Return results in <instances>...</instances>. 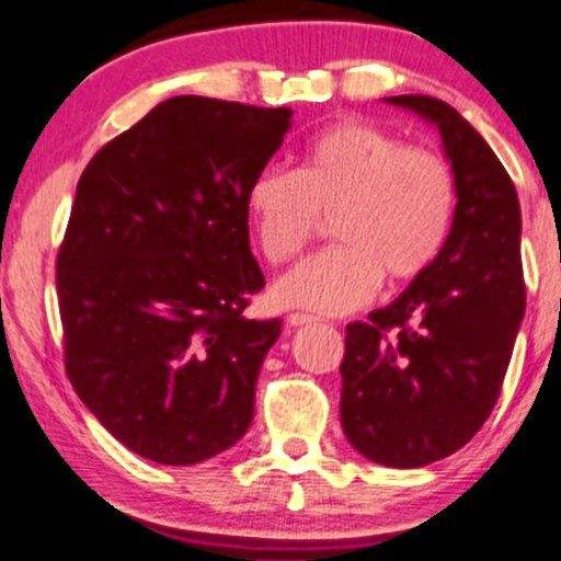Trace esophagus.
<instances>
[{"label": "esophagus", "instance_id": "esophagus-1", "mask_svg": "<svg viewBox=\"0 0 561 561\" xmlns=\"http://www.w3.org/2000/svg\"><path fill=\"white\" fill-rule=\"evenodd\" d=\"M317 320H320V317L307 314V312H290V314H287V325H293V328L312 325V322H317Z\"/></svg>", "mask_w": 561, "mask_h": 561}]
</instances>
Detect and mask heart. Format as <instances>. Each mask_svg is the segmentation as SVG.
<instances>
[{
  "mask_svg": "<svg viewBox=\"0 0 561 561\" xmlns=\"http://www.w3.org/2000/svg\"><path fill=\"white\" fill-rule=\"evenodd\" d=\"M271 263L298 257L328 219L336 247L282 276L276 301L320 314L355 312L382 276L401 285L437 260L456 211L448 162L366 122H339L301 149L296 171H263L247 190Z\"/></svg>",
  "mask_w": 561,
  "mask_h": 561,
  "instance_id": "obj_1",
  "label": "heart"
}]
</instances>
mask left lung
Here are the masks:
<instances>
[{"label": "left lung", "mask_w": 561, "mask_h": 561, "mask_svg": "<svg viewBox=\"0 0 561 561\" xmlns=\"http://www.w3.org/2000/svg\"><path fill=\"white\" fill-rule=\"evenodd\" d=\"M443 135L454 165V228L437 260L344 339L342 428L360 456L426 467L469 443L500 399L526 287L522 206L502 162L456 107L399 94Z\"/></svg>", "instance_id": "left-lung-1"}]
</instances>
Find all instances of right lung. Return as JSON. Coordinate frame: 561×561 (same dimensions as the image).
<instances>
[{"label": "right lung", "instance_id": "1", "mask_svg": "<svg viewBox=\"0 0 561 561\" xmlns=\"http://www.w3.org/2000/svg\"><path fill=\"white\" fill-rule=\"evenodd\" d=\"M293 111L171 98L107 140L56 254L65 369L138 456L171 467L239 443L282 320H249L265 279L247 190Z\"/></svg>", "mask_w": 561, "mask_h": 561}]
</instances>
